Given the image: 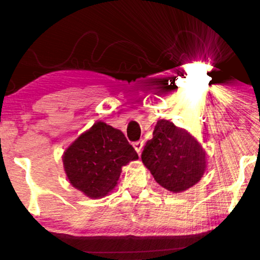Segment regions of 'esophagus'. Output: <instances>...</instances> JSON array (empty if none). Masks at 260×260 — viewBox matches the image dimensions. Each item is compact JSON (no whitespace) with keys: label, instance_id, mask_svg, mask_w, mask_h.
<instances>
[{"label":"esophagus","instance_id":"34e87169","mask_svg":"<svg viewBox=\"0 0 260 260\" xmlns=\"http://www.w3.org/2000/svg\"><path fill=\"white\" fill-rule=\"evenodd\" d=\"M133 147H134V149L136 150V152L138 153H140L141 152V150H142V147H143V141H136V142H134L133 143Z\"/></svg>","mask_w":260,"mask_h":260}]
</instances>
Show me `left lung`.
Listing matches in <instances>:
<instances>
[{"label":"left lung","instance_id":"1","mask_svg":"<svg viewBox=\"0 0 260 260\" xmlns=\"http://www.w3.org/2000/svg\"><path fill=\"white\" fill-rule=\"evenodd\" d=\"M152 139L144 146L142 161L161 187L173 192L197 183L206 167L205 151L187 131L169 120H158Z\"/></svg>","mask_w":260,"mask_h":260}]
</instances>
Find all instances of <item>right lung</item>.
I'll list each match as a JSON object with an SVG mask.
<instances>
[{"instance_id": "obj_1", "label": "right lung", "mask_w": 260, "mask_h": 260, "mask_svg": "<svg viewBox=\"0 0 260 260\" xmlns=\"http://www.w3.org/2000/svg\"><path fill=\"white\" fill-rule=\"evenodd\" d=\"M138 158L122 132L99 121L69 147L63 162L74 188L100 199L116 187L121 167Z\"/></svg>"}]
</instances>
